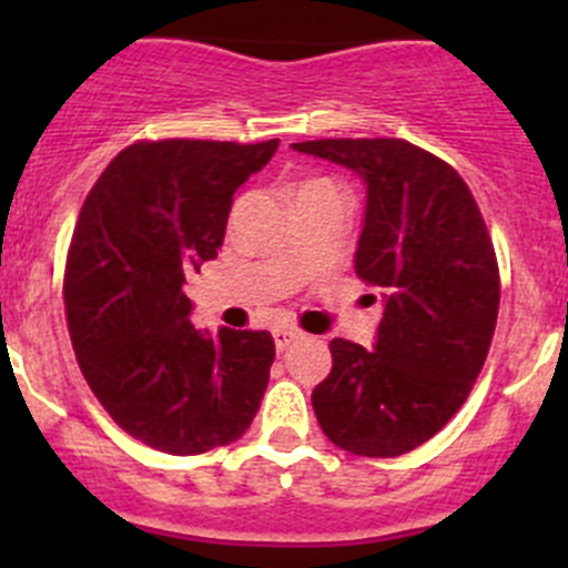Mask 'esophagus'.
<instances>
[{
  "instance_id": "1",
  "label": "esophagus",
  "mask_w": 568,
  "mask_h": 568,
  "mask_svg": "<svg viewBox=\"0 0 568 568\" xmlns=\"http://www.w3.org/2000/svg\"><path fill=\"white\" fill-rule=\"evenodd\" d=\"M272 335H274V346H277V352H285V348H288L291 343L300 341V332L285 329V326H277V329H274Z\"/></svg>"
}]
</instances>
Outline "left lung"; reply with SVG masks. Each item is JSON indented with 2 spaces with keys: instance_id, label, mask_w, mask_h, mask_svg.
Instances as JSON below:
<instances>
[{
  "instance_id": "left-lung-1",
  "label": "left lung",
  "mask_w": 568,
  "mask_h": 568,
  "mask_svg": "<svg viewBox=\"0 0 568 568\" xmlns=\"http://www.w3.org/2000/svg\"><path fill=\"white\" fill-rule=\"evenodd\" d=\"M291 148L363 178L354 272L385 302L374 348L329 343L332 371L313 390L318 426L348 454H409L459 412L495 335L500 274L484 216L450 164L404 140Z\"/></svg>"
}]
</instances>
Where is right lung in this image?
I'll return each instance as SVG.
<instances>
[{
	"mask_svg": "<svg viewBox=\"0 0 568 568\" xmlns=\"http://www.w3.org/2000/svg\"><path fill=\"white\" fill-rule=\"evenodd\" d=\"M277 145L136 142L109 162L79 214L65 266L79 368L112 420L164 454L236 443L268 385L272 335L194 329L183 283L216 257L233 194Z\"/></svg>",
	"mask_w": 568,
	"mask_h": 568,
	"instance_id": "add662e5",
	"label": "right lung"
}]
</instances>
